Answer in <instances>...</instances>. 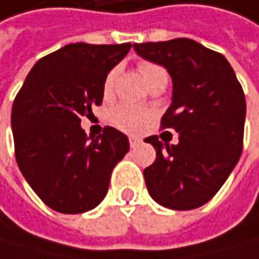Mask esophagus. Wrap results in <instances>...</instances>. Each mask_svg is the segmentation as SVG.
<instances>
[{
    "instance_id": "1",
    "label": "esophagus",
    "mask_w": 259,
    "mask_h": 259,
    "mask_svg": "<svg viewBox=\"0 0 259 259\" xmlns=\"http://www.w3.org/2000/svg\"><path fill=\"white\" fill-rule=\"evenodd\" d=\"M139 144H141V139H139V137H130V147H131V148L139 147Z\"/></svg>"
}]
</instances>
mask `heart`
Returning <instances> with one entry per match:
<instances>
[{
    "mask_svg": "<svg viewBox=\"0 0 259 259\" xmlns=\"http://www.w3.org/2000/svg\"><path fill=\"white\" fill-rule=\"evenodd\" d=\"M139 68H141V73L144 75V78L148 81V84L155 79L158 75L165 73V70L161 65H158L155 62H148V61H142L139 64ZM118 71H120V68L115 67L106 75V78H104L103 95L106 98L114 94L115 82H117V78H118ZM151 117H153V114L150 111H147V109L131 106V104H118V106H115L111 111L109 120H111V123L115 128L122 130L125 133L136 134V133H141V131L145 130V126L148 125Z\"/></svg>",
    "mask_w": 259,
    "mask_h": 259,
    "instance_id": "1",
    "label": "heart"
}]
</instances>
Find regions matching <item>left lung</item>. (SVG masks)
<instances>
[{
	"instance_id": "8db88e82",
	"label": "left lung",
	"mask_w": 259,
	"mask_h": 259,
	"mask_svg": "<svg viewBox=\"0 0 259 259\" xmlns=\"http://www.w3.org/2000/svg\"><path fill=\"white\" fill-rule=\"evenodd\" d=\"M144 59L164 65L174 81L170 108L161 130L178 133L168 145L158 136L145 142L156 159L144 170L147 189L159 205L188 211L217 194L238 164L244 144L245 97L225 56L191 38L134 44Z\"/></svg>"
}]
</instances>
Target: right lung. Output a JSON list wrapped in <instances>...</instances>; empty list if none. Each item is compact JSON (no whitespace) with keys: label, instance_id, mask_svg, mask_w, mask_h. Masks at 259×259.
<instances>
[{"label":"right lung","instance_id":"right-lung-1","mask_svg":"<svg viewBox=\"0 0 259 259\" xmlns=\"http://www.w3.org/2000/svg\"><path fill=\"white\" fill-rule=\"evenodd\" d=\"M131 44H70L38 59L12 104L15 159L32 191L64 214L91 211L109 189L111 172L128 150L112 126L87 137L81 117L103 101V82Z\"/></svg>","mask_w":259,"mask_h":259}]
</instances>
